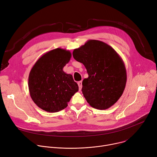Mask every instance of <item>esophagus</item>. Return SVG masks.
Here are the masks:
<instances>
[{
    "mask_svg": "<svg viewBox=\"0 0 157 157\" xmlns=\"http://www.w3.org/2000/svg\"><path fill=\"white\" fill-rule=\"evenodd\" d=\"M78 86H79V91L81 90V88H82V81H80L78 82Z\"/></svg>",
    "mask_w": 157,
    "mask_h": 157,
    "instance_id": "esophagus-1",
    "label": "esophagus"
}]
</instances>
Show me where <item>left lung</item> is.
<instances>
[{"instance_id":"8db88e82","label":"left lung","mask_w":157,"mask_h":157,"mask_svg":"<svg viewBox=\"0 0 157 157\" xmlns=\"http://www.w3.org/2000/svg\"><path fill=\"white\" fill-rule=\"evenodd\" d=\"M73 55L84 65L89 75L82 81V92L89 105L105 110L116 103L125 89L127 73L115 50L103 41L89 40L75 49Z\"/></svg>"}]
</instances>
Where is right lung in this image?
I'll use <instances>...</instances> for the list:
<instances>
[{"label":"right lung","mask_w":157,"mask_h":157,"mask_svg":"<svg viewBox=\"0 0 157 157\" xmlns=\"http://www.w3.org/2000/svg\"><path fill=\"white\" fill-rule=\"evenodd\" d=\"M71 58L69 50L58 48L43 54L32 67L29 76L30 94L43 110L56 113L64 109L78 91L73 76L63 70Z\"/></svg>","instance_id":"right-lung-1"}]
</instances>
